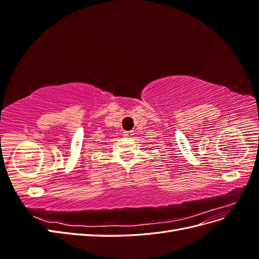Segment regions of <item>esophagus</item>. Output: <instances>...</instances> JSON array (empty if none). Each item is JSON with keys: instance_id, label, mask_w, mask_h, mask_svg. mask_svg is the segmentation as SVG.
Listing matches in <instances>:
<instances>
[{"instance_id": "1", "label": "esophagus", "mask_w": 259, "mask_h": 259, "mask_svg": "<svg viewBox=\"0 0 259 259\" xmlns=\"http://www.w3.org/2000/svg\"><path fill=\"white\" fill-rule=\"evenodd\" d=\"M123 135L125 137H132L133 135H134V132H133V131H124L123 132Z\"/></svg>"}]
</instances>
